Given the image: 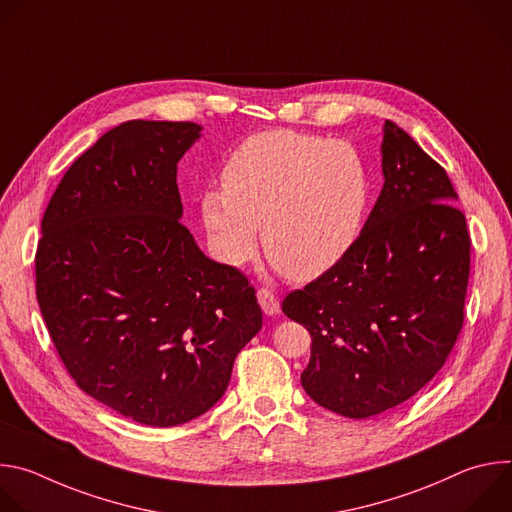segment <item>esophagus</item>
Returning a JSON list of instances; mask_svg holds the SVG:
<instances>
[{"label":"esophagus","mask_w":512,"mask_h":512,"mask_svg":"<svg viewBox=\"0 0 512 512\" xmlns=\"http://www.w3.org/2000/svg\"><path fill=\"white\" fill-rule=\"evenodd\" d=\"M257 300H259V306H261V310H263L267 316H277V314L281 312L279 300H277V296L273 294L271 289H265V287H261V289L257 291Z\"/></svg>","instance_id":"obj_1"}]
</instances>
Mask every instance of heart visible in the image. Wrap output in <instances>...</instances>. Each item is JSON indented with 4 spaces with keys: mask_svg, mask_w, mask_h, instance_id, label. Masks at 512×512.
<instances>
[{
    "mask_svg": "<svg viewBox=\"0 0 512 512\" xmlns=\"http://www.w3.org/2000/svg\"><path fill=\"white\" fill-rule=\"evenodd\" d=\"M221 182L200 200L214 253L243 265L263 225L265 253L296 281L334 269L358 243L371 206V176L350 143L289 129L241 141Z\"/></svg>",
    "mask_w": 512,
    "mask_h": 512,
    "instance_id": "b5f03b06",
    "label": "heart"
}]
</instances>
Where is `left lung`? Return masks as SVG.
I'll return each mask as SVG.
<instances>
[{"mask_svg": "<svg viewBox=\"0 0 512 512\" xmlns=\"http://www.w3.org/2000/svg\"><path fill=\"white\" fill-rule=\"evenodd\" d=\"M381 152L385 184L358 243L281 304L312 336L302 387L350 419L397 407L444 367L470 277L466 216L446 170L389 119Z\"/></svg>", "mask_w": 512, "mask_h": 512, "instance_id": "left-lung-1", "label": "left lung"}]
</instances>
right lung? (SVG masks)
<instances>
[{"instance_id":"1","label":"right lung","mask_w":512,"mask_h":512,"mask_svg":"<svg viewBox=\"0 0 512 512\" xmlns=\"http://www.w3.org/2000/svg\"><path fill=\"white\" fill-rule=\"evenodd\" d=\"M190 121H125L52 194L36 298L68 375L117 413L174 427L229 387L263 314L249 279L208 259L180 223L178 162Z\"/></svg>"}]
</instances>
